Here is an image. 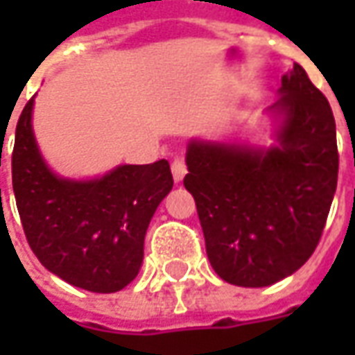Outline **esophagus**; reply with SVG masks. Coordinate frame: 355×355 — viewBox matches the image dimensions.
<instances>
[{
  "instance_id": "34e87169",
  "label": "esophagus",
  "mask_w": 355,
  "mask_h": 355,
  "mask_svg": "<svg viewBox=\"0 0 355 355\" xmlns=\"http://www.w3.org/2000/svg\"><path fill=\"white\" fill-rule=\"evenodd\" d=\"M171 171H173V178H175V182H180L184 175L188 173L186 169V163L182 157H175V162L171 163Z\"/></svg>"
}]
</instances>
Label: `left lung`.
Listing matches in <instances>:
<instances>
[{
    "instance_id": "1",
    "label": "left lung",
    "mask_w": 355,
    "mask_h": 355,
    "mask_svg": "<svg viewBox=\"0 0 355 355\" xmlns=\"http://www.w3.org/2000/svg\"><path fill=\"white\" fill-rule=\"evenodd\" d=\"M277 146L192 140L184 186L198 207L211 266L224 282L266 287L320 243L338 178L333 110L300 64L282 78Z\"/></svg>"
}]
</instances>
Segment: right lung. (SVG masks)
Instances as JSON below:
<instances>
[{
  "label": "right lung",
  "instance_id": "add662e5",
  "mask_svg": "<svg viewBox=\"0 0 355 355\" xmlns=\"http://www.w3.org/2000/svg\"><path fill=\"white\" fill-rule=\"evenodd\" d=\"M32 106L34 98L19 117L11 159L28 245L70 285L93 293L121 291L139 274L148 224L173 188L169 162L119 165L94 180L57 177L35 144Z\"/></svg>",
  "mask_w": 355,
  "mask_h": 355
}]
</instances>
